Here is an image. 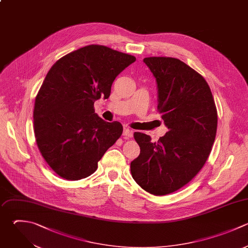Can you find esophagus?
I'll use <instances>...</instances> for the list:
<instances>
[{"label":"esophagus","mask_w":248,"mask_h":248,"mask_svg":"<svg viewBox=\"0 0 248 248\" xmlns=\"http://www.w3.org/2000/svg\"><path fill=\"white\" fill-rule=\"evenodd\" d=\"M123 136L125 139H129V138H132L133 136V131L131 129H129L128 127H124L123 129Z\"/></svg>","instance_id":"34e87169"}]
</instances>
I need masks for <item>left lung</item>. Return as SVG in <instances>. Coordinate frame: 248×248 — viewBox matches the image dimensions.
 I'll return each mask as SVG.
<instances>
[{
  "label": "left lung",
  "mask_w": 248,
  "mask_h": 248,
  "mask_svg": "<svg viewBox=\"0 0 248 248\" xmlns=\"http://www.w3.org/2000/svg\"><path fill=\"white\" fill-rule=\"evenodd\" d=\"M156 79L158 110L169 131L157 142L145 134L134 138L140 153L131 162L135 181L155 196L187 184L206 162L217 130V110L205 79L171 57L143 59Z\"/></svg>",
  "instance_id": "left-lung-1"
}]
</instances>
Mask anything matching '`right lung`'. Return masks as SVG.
Here are the masks:
<instances>
[{"label":"right lung","mask_w":248,"mask_h":248,"mask_svg":"<svg viewBox=\"0 0 248 248\" xmlns=\"http://www.w3.org/2000/svg\"><path fill=\"white\" fill-rule=\"evenodd\" d=\"M136 57L91 45L60 58L36 97L34 130L38 147L62 178L91 175L123 132L121 123L95 113L94 103L108 99L116 77Z\"/></svg>","instance_id":"right-lung-1"}]
</instances>
